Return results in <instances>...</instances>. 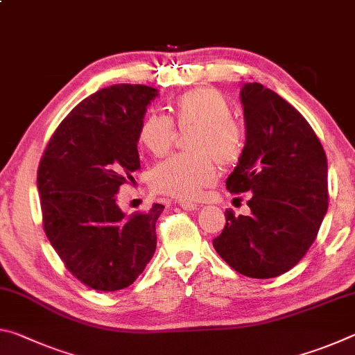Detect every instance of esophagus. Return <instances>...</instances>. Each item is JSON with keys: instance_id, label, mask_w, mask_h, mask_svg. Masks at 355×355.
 Returning a JSON list of instances; mask_svg holds the SVG:
<instances>
[{"instance_id": "34e87169", "label": "esophagus", "mask_w": 355, "mask_h": 355, "mask_svg": "<svg viewBox=\"0 0 355 355\" xmlns=\"http://www.w3.org/2000/svg\"><path fill=\"white\" fill-rule=\"evenodd\" d=\"M180 208L184 209V211H196L199 205L197 203H192V202H180Z\"/></svg>"}]
</instances>
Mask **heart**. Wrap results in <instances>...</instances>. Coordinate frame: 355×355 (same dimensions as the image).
Returning <instances> with one entry per match:
<instances>
[{
    "instance_id": "heart-1",
    "label": "heart",
    "mask_w": 355,
    "mask_h": 355,
    "mask_svg": "<svg viewBox=\"0 0 355 355\" xmlns=\"http://www.w3.org/2000/svg\"><path fill=\"white\" fill-rule=\"evenodd\" d=\"M177 127L196 128L189 141L192 155H178L155 166L150 184L156 192L180 200H194L218 177L214 161L222 167L241 158L244 133L232 119V106L224 94L213 87H199L183 94L175 101ZM172 120L159 112H148L141 122V146L153 156L171 152L175 141Z\"/></svg>"
}]
</instances>
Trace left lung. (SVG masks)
<instances>
[{
  "label": "left lung",
  "instance_id": "1",
  "mask_svg": "<svg viewBox=\"0 0 355 355\" xmlns=\"http://www.w3.org/2000/svg\"><path fill=\"white\" fill-rule=\"evenodd\" d=\"M245 146L225 186L250 192L249 216L225 211L213 245L222 260L252 279H272L302 260L326 216L327 158L296 107L258 83L241 91Z\"/></svg>",
  "mask_w": 355,
  "mask_h": 355
}]
</instances>
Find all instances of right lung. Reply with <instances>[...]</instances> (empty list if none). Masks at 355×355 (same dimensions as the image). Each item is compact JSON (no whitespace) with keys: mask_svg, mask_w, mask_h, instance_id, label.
<instances>
[{"mask_svg":"<svg viewBox=\"0 0 355 355\" xmlns=\"http://www.w3.org/2000/svg\"><path fill=\"white\" fill-rule=\"evenodd\" d=\"M158 91L114 84L89 95L46 144L37 169L42 222L64 266L89 288L117 291L146 269L163 205L125 216L120 186L141 169L137 133Z\"/></svg>","mask_w":355,"mask_h":355,"instance_id":"1","label":"right lung"}]
</instances>
